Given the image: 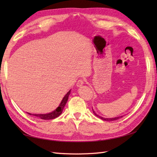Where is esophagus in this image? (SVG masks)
I'll return each mask as SVG.
<instances>
[{
    "label": "esophagus",
    "mask_w": 157,
    "mask_h": 157,
    "mask_svg": "<svg viewBox=\"0 0 157 157\" xmlns=\"http://www.w3.org/2000/svg\"><path fill=\"white\" fill-rule=\"evenodd\" d=\"M84 82L83 79H79L78 82H77V86H78V87H81L82 86L84 85Z\"/></svg>",
    "instance_id": "1"
}]
</instances>
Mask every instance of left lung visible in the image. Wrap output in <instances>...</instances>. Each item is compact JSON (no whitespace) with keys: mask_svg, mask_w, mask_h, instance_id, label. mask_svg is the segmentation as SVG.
<instances>
[{"mask_svg":"<svg viewBox=\"0 0 157 157\" xmlns=\"http://www.w3.org/2000/svg\"><path fill=\"white\" fill-rule=\"evenodd\" d=\"M92 111H93V113H94V114L96 117H99L100 119H102V120H104V121H115V120H117V119H118L119 118V117H113V118H105V117H102L99 116L98 115L96 114V112L94 111V110H93V109H92ZM121 117H122V116Z\"/></svg>","mask_w":157,"mask_h":157,"instance_id":"left-lung-1","label":"left lung"}]
</instances>
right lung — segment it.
<instances>
[{"mask_svg": "<svg viewBox=\"0 0 157 157\" xmlns=\"http://www.w3.org/2000/svg\"><path fill=\"white\" fill-rule=\"evenodd\" d=\"M70 92H71V90L67 93V94L65 95L64 97L62 99V101L60 103V105L59 106L56 108L55 111H53L52 112L46 113V114H31V113H28L29 115H32L35 117H37L41 119H44V120H48V119H53L56 117H57L60 115L63 112V110L64 109L65 106L66 105L67 102L68 101V98L70 94Z\"/></svg>", "mask_w": 157, "mask_h": 157, "instance_id": "add662e5", "label": "right lung"}]
</instances>
